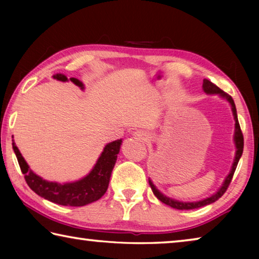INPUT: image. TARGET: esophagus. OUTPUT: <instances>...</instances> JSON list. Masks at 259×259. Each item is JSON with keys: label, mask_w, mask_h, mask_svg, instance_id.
Segmentation results:
<instances>
[{"label": "esophagus", "mask_w": 259, "mask_h": 259, "mask_svg": "<svg viewBox=\"0 0 259 259\" xmlns=\"http://www.w3.org/2000/svg\"><path fill=\"white\" fill-rule=\"evenodd\" d=\"M133 135H134V137H136L137 139H142V140H147L148 139V135L143 130L135 131Z\"/></svg>", "instance_id": "esophagus-1"}]
</instances>
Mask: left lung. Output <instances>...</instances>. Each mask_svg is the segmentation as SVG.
I'll list each match as a JSON object with an SVG mask.
<instances>
[{
	"instance_id": "1",
	"label": "left lung",
	"mask_w": 259,
	"mask_h": 259,
	"mask_svg": "<svg viewBox=\"0 0 259 259\" xmlns=\"http://www.w3.org/2000/svg\"><path fill=\"white\" fill-rule=\"evenodd\" d=\"M203 91L205 94L208 95H213V94H217L221 96V97L225 98L227 102L231 104V107H232V112H233V115H234V120H235V133H234V143H235V147H236V152H235V157H234V162H233V165H232V169L229 174V176L225 178L224 183H223V185L221 186V188L214 193L213 195L209 196L207 199H203L201 201H196V202H182V201H177V200H174V199H170L168 196H165L162 194V193L157 190V188L154 186V184L152 183L151 179H148V183H150V186L152 188L153 193H154V195L156 196L157 199H159L161 202L165 203L166 205H170L171 208L175 209H178V210H190V209H196V208H200V207H204V205L210 204L214 202V201H217L219 198H222L223 194L226 192L227 187L230 186L232 178H233V175L234 171L236 169V165L239 163V160L241 155H242V152H243V135H242V131H241L240 128V124H239V121H238V115H236V108H235V104H234V100L233 98L231 97L230 95H227L224 91L219 89V88L213 84L212 82H210L209 80H203Z\"/></svg>"
}]
</instances>
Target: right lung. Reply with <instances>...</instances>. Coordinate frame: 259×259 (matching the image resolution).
Here are the masks:
<instances>
[{
  "instance_id": "add662e5",
  "label": "right lung",
  "mask_w": 259,
  "mask_h": 259,
  "mask_svg": "<svg viewBox=\"0 0 259 259\" xmlns=\"http://www.w3.org/2000/svg\"><path fill=\"white\" fill-rule=\"evenodd\" d=\"M54 78L66 82L67 77L64 74H56ZM74 84L83 89V83L75 77L69 78ZM122 139L114 140L104 147V151L100 154L97 163L94 169L84 178L74 183L59 184L55 182H48L46 179L37 176L29 169L27 162L25 161L23 155L20 154L18 147L12 143L15 154L18 160L21 172L24 174L25 181L27 185L37 195L51 202L60 205H71V207H82L91 202L99 200L106 193L109 178H111L112 170L115 165L117 154L120 152Z\"/></svg>"
}]
</instances>
